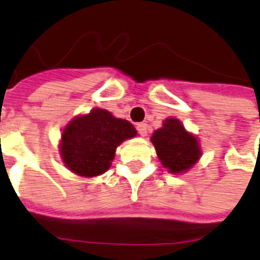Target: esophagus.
I'll return each instance as SVG.
<instances>
[{"label": "esophagus", "instance_id": "obj_1", "mask_svg": "<svg viewBox=\"0 0 260 260\" xmlns=\"http://www.w3.org/2000/svg\"><path fill=\"white\" fill-rule=\"evenodd\" d=\"M137 129L138 134H139L141 137H145V135H146V131H148V125H146V123H138Z\"/></svg>", "mask_w": 260, "mask_h": 260}]
</instances>
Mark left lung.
I'll use <instances>...</instances> for the list:
<instances>
[{
    "label": "left lung",
    "instance_id": "left-lung-1",
    "mask_svg": "<svg viewBox=\"0 0 260 260\" xmlns=\"http://www.w3.org/2000/svg\"><path fill=\"white\" fill-rule=\"evenodd\" d=\"M160 164L169 174H185L202 156L198 138L185 129L176 118H167L151 137Z\"/></svg>",
    "mask_w": 260,
    "mask_h": 260
}]
</instances>
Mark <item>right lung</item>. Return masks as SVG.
Returning a JSON list of instances; mask_svg holds the SVG:
<instances>
[{
  "label": "right lung",
  "instance_id": "1",
  "mask_svg": "<svg viewBox=\"0 0 260 260\" xmlns=\"http://www.w3.org/2000/svg\"><path fill=\"white\" fill-rule=\"evenodd\" d=\"M126 119L109 111L93 108L89 114L75 116L63 128L59 155L63 165L78 176L92 178L107 172L123 141L137 137Z\"/></svg>",
  "mask_w": 260,
  "mask_h": 260
}]
</instances>
